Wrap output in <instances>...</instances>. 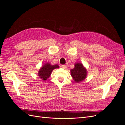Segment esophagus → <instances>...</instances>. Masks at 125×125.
<instances>
[{
    "label": "esophagus",
    "mask_w": 125,
    "mask_h": 125,
    "mask_svg": "<svg viewBox=\"0 0 125 125\" xmlns=\"http://www.w3.org/2000/svg\"><path fill=\"white\" fill-rule=\"evenodd\" d=\"M62 68L63 69H67V66H66V65H62Z\"/></svg>",
    "instance_id": "1"
}]
</instances>
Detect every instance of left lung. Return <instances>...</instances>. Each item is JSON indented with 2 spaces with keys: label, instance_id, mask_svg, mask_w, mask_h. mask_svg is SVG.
<instances>
[{
  "label": "left lung",
  "instance_id": "8db88e82",
  "mask_svg": "<svg viewBox=\"0 0 125 125\" xmlns=\"http://www.w3.org/2000/svg\"><path fill=\"white\" fill-rule=\"evenodd\" d=\"M70 73L73 80L75 83L83 81L87 76V70L85 67L81 62L74 63V67L70 70Z\"/></svg>",
  "mask_w": 125,
  "mask_h": 125
}]
</instances>
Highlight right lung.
<instances>
[{
  "mask_svg": "<svg viewBox=\"0 0 125 125\" xmlns=\"http://www.w3.org/2000/svg\"><path fill=\"white\" fill-rule=\"evenodd\" d=\"M59 68V66L56 64L52 65L50 63L46 62L40 68L38 71V75L43 81H46L51 76L52 70Z\"/></svg>",
  "mask_w": 125,
  "mask_h": 125,
  "instance_id": "add662e5",
  "label": "right lung"
}]
</instances>
